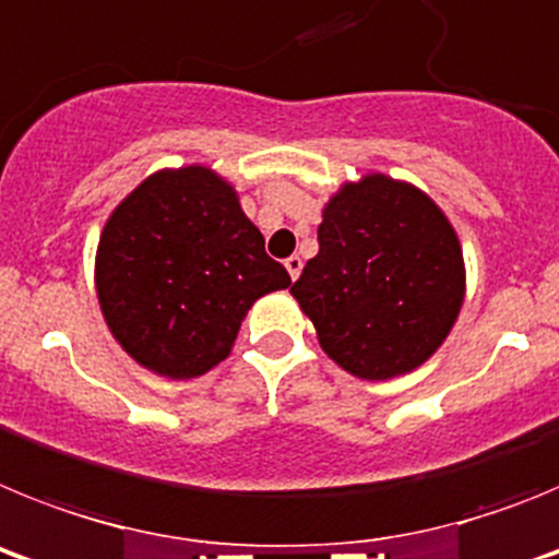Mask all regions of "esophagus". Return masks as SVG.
<instances>
[{"mask_svg": "<svg viewBox=\"0 0 559 559\" xmlns=\"http://www.w3.org/2000/svg\"><path fill=\"white\" fill-rule=\"evenodd\" d=\"M285 269H288L290 280H296V276L302 274V257H296V254H290V257H288V260H285Z\"/></svg>", "mask_w": 559, "mask_h": 559, "instance_id": "1", "label": "esophagus"}]
</instances>
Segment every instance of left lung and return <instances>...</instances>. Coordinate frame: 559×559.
<instances>
[{
	"label": "left lung",
	"instance_id": "8db88e82",
	"mask_svg": "<svg viewBox=\"0 0 559 559\" xmlns=\"http://www.w3.org/2000/svg\"><path fill=\"white\" fill-rule=\"evenodd\" d=\"M290 294L338 367L367 380L406 374L456 322L462 246L426 192L374 173L324 206L319 254Z\"/></svg>",
	"mask_w": 559,
	"mask_h": 559
}]
</instances>
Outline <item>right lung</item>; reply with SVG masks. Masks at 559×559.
Segmentation results:
<instances>
[{
    "mask_svg": "<svg viewBox=\"0 0 559 559\" xmlns=\"http://www.w3.org/2000/svg\"><path fill=\"white\" fill-rule=\"evenodd\" d=\"M95 274L114 338L167 378L221 364L254 299L290 285L231 185L199 165L153 173L111 212Z\"/></svg>",
    "mask_w": 559,
    "mask_h": 559,
    "instance_id": "add662e5",
    "label": "right lung"
}]
</instances>
